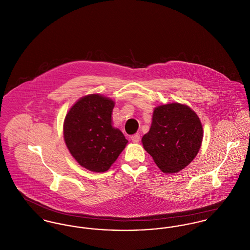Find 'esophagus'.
Masks as SVG:
<instances>
[{
	"mask_svg": "<svg viewBox=\"0 0 250 250\" xmlns=\"http://www.w3.org/2000/svg\"><path fill=\"white\" fill-rule=\"evenodd\" d=\"M131 141H132L134 144H138V143L140 142V135H132V136H131Z\"/></svg>",
	"mask_w": 250,
	"mask_h": 250,
	"instance_id": "34e87169",
	"label": "esophagus"
}]
</instances>
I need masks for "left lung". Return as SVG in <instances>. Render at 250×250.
Returning <instances> with one entry per match:
<instances>
[{"mask_svg":"<svg viewBox=\"0 0 250 250\" xmlns=\"http://www.w3.org/2000/svg\"><path fill=\"white\" fill-rule=\"evenodd\" d=\"M204 137L199 116L188 105L171 103L154 108L144 148L164 173H177L188 167L199 152Z\"/></svg>","mask_w":250,"mask_h":250,"instance_id":"1","label":"left lung"}]
</instances>
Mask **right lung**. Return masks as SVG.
<instances>
[{
	"label": "right lung",
	"mask_w": 250,
	"mask_h": 250,
	"mask_svg": "<svg viewBox=\"0 0 250 250\" xmlns=\"http://www.w3.org/2000/svg\"><path fill=\"white\" fill-rule=\"evenodd\" d=\"M115 102L101 94L82 97L63 121V139L78 164L93 172L110 168L128 141L112 125Z\"/></svg>",
	"instance_id": "add662e5"
}]
</instances>
